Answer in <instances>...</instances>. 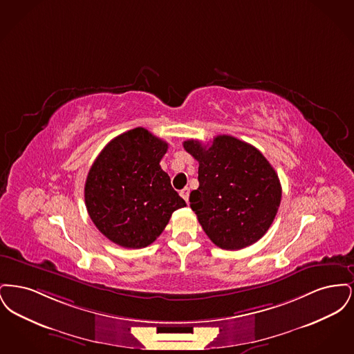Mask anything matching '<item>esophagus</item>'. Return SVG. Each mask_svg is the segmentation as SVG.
Listing matches in <instances>:
<instances>
[{
    "mask_svg": "<svg viewBox=\"0 0 354 354\" xmlns=\"http://www.w3.org/2000/svg\"><path fill=\"white\" fill-rule=\"evenodd\" d=\"M180 196L185 199V202H188V196H189V189L188 188H183L180 191Z\"/></svg>",
    "mask_w": 354,
    "mask_h": 354,
    "instance_id": "34e87169",
    "label": "esophagus"
}]
</instances>
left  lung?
<instances>
[{
    "label": "left lung",
    "mask_w": 354,
    "mask_h": 354,
    "mask_svg": "<svg viewBox=\"0 0 354 354\" xmlns=\"http://www.w3.org/2000/svg\"><path fill=\"white\" fill-rule=\"evenodd\" d=\"M183 146L199 162L189 205L211 241L236 251L266 235L281 202L279 176L266 156L231 135H218L209 146L194 139Z\"/></svg>",
    "instance_id": "obj_1"
}]
</instances>
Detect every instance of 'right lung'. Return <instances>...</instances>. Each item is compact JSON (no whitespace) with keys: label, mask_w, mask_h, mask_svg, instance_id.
Here are the masks:
<instances>
[{"label":"right lung","mask_w":354,"mask_h":354,"mask_svg":"<svg viewBox=\"0 0 354 354\" xmlns=\"http://www.w3.org/2000/svg\"><path fill=\"white\" fill-rule=\"evenodd\" d=\"M167 149L165 140L136 127L110 140L87 174V212L102 234L120 247L150 245L172 212L187 205L160 169Z\"/></svg>","instance_id":"obj_1"}]
</instances>
